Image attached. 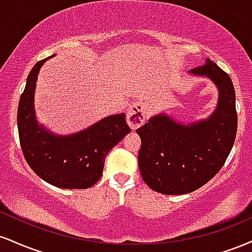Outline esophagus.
Listing matches in <instances>:
<instances>
[{
    "label": "esophagus",
    "instance_id": "34e87169",
    "mask_svg": "<svg viewBox=\"0 0 252 252\" xmlns=\"http://www.w3.org/2000/svg\"><path fill=\"white\" fill-rule=\"evenodd\" d=\"M147 117V108L142 102H134L126 112V122L131 129H137L144 123Z\"/></svg>",
    "mask_w": 252,
    "mask_h": 252
}]
</instances>
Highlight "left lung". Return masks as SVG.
<instances>
[{
  "label": "left lung",
  "mask_w": 252,
  "mask_h": 252,
  "mask_svg": "<svg viewBox=\"0 0 252 252\" xmlns=\"http://www.w3.org/2000/svg\"><path fill=\"white\" fill-rule=\"evenodd\" d=\"M190 73L209 77L218 86L215 114L189 126L162 115L136 130L141 137V175L150 189L162 194H185L200 189L224 166L235 143L236 92L231 78L210 59Z\"/></svg>",
  "instance_id": "left-lung-1"
}]
</instances>
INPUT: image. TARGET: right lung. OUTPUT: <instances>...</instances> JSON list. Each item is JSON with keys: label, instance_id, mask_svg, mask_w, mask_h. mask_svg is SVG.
<instances>
[{"label": "right lung", "instance_id": "obj_1", "mask_svg": "<svg viewBox=\"0 0 252 252\" xmlns=\"http://www.w3.org/2000/svg\"><path fill=\"white\" fill-rule=\"evenodd\" d=\"M28 74L17 108V129L22 153L37 176L60 189H80L94 186L102 176L105 158L130 132L126 115H115L68 137H58L40 128L34 115V90L42 63Z\"/></svg>", "mask_w": 252, "mask_h": 252}]
</instances>
